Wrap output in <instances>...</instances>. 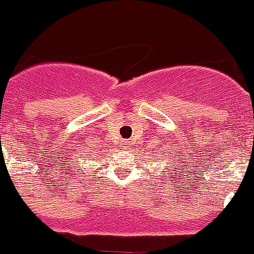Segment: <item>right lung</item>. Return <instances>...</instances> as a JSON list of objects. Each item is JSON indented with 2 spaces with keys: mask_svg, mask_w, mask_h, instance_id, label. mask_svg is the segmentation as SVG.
<instances>
[{
  "mask_svg": "<svg viewBox=\"0 0 254 254\" xmlns=\"http://www.w3.org/2000/svg\"><path fill=\"white\" fill-rule=\"evenodd\" d=\"M80 169H81V168H80Z\"/></svg>",
  "mask_w": 254,
  "mask_h": 254,
  "instance_id": "add662e5",
  "label": "right lung"
}]
</instances>
